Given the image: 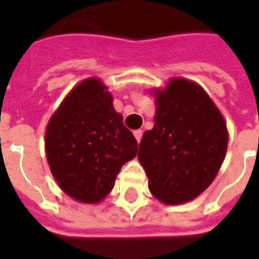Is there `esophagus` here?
Returning <instances> with one entry per match:
<instances>
[{"mask_svg": "<svg viewBox=\"0 0 259 259\" xmlns=\"http://www.w3.org/2000/svg\"><path fill=\"white\" fill-rule=\"evenodd\" d=\"M134 137H136L137 142L140 144V141H141L142 138V130H136V132H134Z\"/></svg>", "mask_w": 259, "mask_h": 259, "instance_id": "obj_1", "label": "esophagus"}]
</instances>
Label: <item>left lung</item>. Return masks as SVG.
Wrapping results in <instances>:
<instances>
[{
	"mask_svg": "<svg viewBox=\"0 0 259 259\" xmlns=\"http://www.w3.org/2000/svg\"><path fill=\"white\" fill-rule=\"evenodd\" d=\"M156 115L142 136L138 161L149 191L164 204H183L208 188L221 169L229 144L223 114L193 80L170 78L150 90Z\"/></svg>",
	"mask_w": 259,
	"mask_h": 259,
	"instance_id": "obj_1",
	"label": "left lung"
}]
</instances>
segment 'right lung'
Listing matches in <instances>:
<instances>
[{
    "label": "right lung",
    "instance_id": "right-lung-1",
    "mask_svg": "<svg viewBox=\"0 0 259 259\" xmlns=\"http://www.w3.org/2000/svg\"><path fill=\"white\" fill-rule=\"evenodd\" d=\"M46 156L63 192L84 204H98L114 188L138 144L123 126L113 95L99 78L83 79L67 94L47 123Z\"/></svg>",
    "mask_w": 259,
    "mask_h": 259
}]
</instances>
